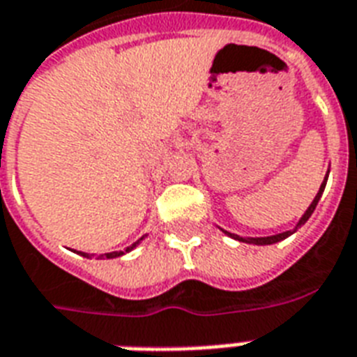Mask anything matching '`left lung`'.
Wrapping results in <instances>:
<instances>
[{
	"mask_svg": "<svg viewBox=\"0 0 357 357\" xmlns=\"http://www.w3.org/2000/svg\"><path fill=\"white\" fill-rule=\"evenodd\" d=\"M328 174H330V170H328ZM328 174H326V178H324L322 185H320V189H318L317 192V197H314V200L311 202V206L307 208V211L303 213V217L299 219V222L296 225V228L294 230H287V232H282V234H275V236H268V238H241V236H236V234H230L227 232V230H222V232L227 234V236H230V238L234 239H238V241H243V243H255V245H271V243H277V241H282V239H287L288 236H292L296 230H298L301 225H305L307 221H309V217L312 215V211H314V208H317V204L318 200H320V197H322V192L324 189H326V181H328Z\"/></svg>",
	"mask_w": 357,
	"mask_h": 357,
	"instance_id": "1",
	"label": "left lung"
}]
</instances>
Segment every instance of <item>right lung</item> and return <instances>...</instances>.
<instances>
[{"mask_svg": "<svg viewBox=\"0 0 357 357\" xmlns=\"http://www.w3.org/2000/svg\"><path fill=\"white\" fill-rule=\"evenodd\" d=\"M144 238H140L138 239V241H135V243L130 245V247H127V249H125V251H114V252H106V255H100L99 258H118V257H121V255H125V252H129V251H132V249H135L136 245L140 243V241H142ZM78 255H82V257H88L89 258V255H86V252H78Z\"/></svg>", "mask_w": 357, "mask_h": 357, "instance_id": "add662e5", "label": "right lung"}]
</instances>
